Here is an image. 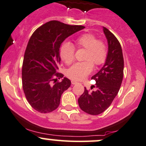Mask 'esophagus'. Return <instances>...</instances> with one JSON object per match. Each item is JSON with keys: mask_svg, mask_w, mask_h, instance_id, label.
<instances>
[{"mask_svg": "<svg viewBox=\"0 0 146 146\" xmlns=\"http://www.w3.org/2000/svg\"><path fill=\"white\" fill-rule=\"evenodd\" d=\"M71 83H72V84H77V83H78V82L75 81V80H72Z\"/></svg>", "mask_w": 146, "mask_h": 146, "instance_id": "esophagus-1", "label": "esophagus"}]
</instances>
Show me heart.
I'll list each match as a JSON object with an SVG mask.
<instances>
[{"label":"heart","mask_w":146,"mask_h":146,"mask_svg":"<svg viewBox=\"0 0 146 146\" xmlns=\"http://www.w3.org/2000/svg\"><path fill=\"white\" fill-rule=\"evenodd\" d=\"M78 48L86 49L84 60L85 62L75 64L66 72L68 78L75 81L84 80L92 72L94 65L99 66L103 64L107 60V47L102 40H98L94 35L85 33L78 36L75 41ZM74 46L70 42H66L60 48L61 59L66 64H70L75 59Z\"/></svg>","instance_id":"heart-1"}]
</instances>
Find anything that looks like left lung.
<instances>
[{"instance_id": "8db88e82", "label": "left lung", "mask_w": 146, "mask_h": 146, "mask_svg": "<svg viewBox=\"0 0 146 146\" xmlns=\"http://www.w3.org/2000/svg\"><path fill=\"white\" fill-rule=\"evenodd\" d=\"M108 41V53L102 68L91 79L96 81L94 91H84L78 99L82 111L91 115H98L111 105L119 91L123 78V60L122 48L117 38L108 29L103 27Z\"/></svg>"}]
</instances>
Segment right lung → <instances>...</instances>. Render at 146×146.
Returning <instances> with one entry per match:
<instances>
[{"label":"right lung","instance_id":"1","mask_svg":"<svg viewBox=\"0 0 146 146\" xmlns=\"http://www.w3.org/2000/svg\"><path fill=\"white\" fill-rule=\"evenodd\" d=\"M84 28L50 21L30 36L22 66V86L27 100L36 111L49 113L60 105L62 94L71 84L66 78L57 81L64 77L58 72L60 46L68 36Z\"/></svg>","mask_w":146,"mask_h":146}]
</instances>
